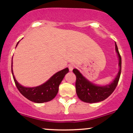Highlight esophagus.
Here are the masks:
<instances>
[{"label": "esophagus", "mask_w": 133, "mask_h": 133, "mask_svg": "<svg viewBox=\"0 0 133 133\" xmlns=\"http://www.w3.org/2000/svg\"><path fill=\"white\" fill-rule=\"evenodd\" d=\"M74 67H75V65H74V64H71L69 65V69L70 71H72L73 69L74 68Z\"/></svg>", "instance_id": "1"}]
</instances>
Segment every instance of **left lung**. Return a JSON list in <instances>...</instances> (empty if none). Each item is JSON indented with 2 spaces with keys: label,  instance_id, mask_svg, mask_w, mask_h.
I'll list each match as a JSON object with an SVG mask.
<instances>
[{
  "label": "left lung",
  "instance_id": "8db88e82",
  "mask_svg": "<svg viewBox=\"0 0 133 133\" xmlns=\"http://www.w3.org/2000/svg\"><path fill=\"white\" fill-rule=\"evenodd\" d=\"M115 50L118 57L119 71L115 78L108 84L103 86L96 84L86 78L77 69H73V72L76 76V93L82 101L88 103H98L106 99L113 92L118 83L121 72V57L116 42Z\"/></svg>",
  "mask_w": 133,
  "mask_h": 133
}]
</instances>
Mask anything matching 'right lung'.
Returning a JSON list of instances; mask_svg holds the SVG:
<instances>
[{
    "mask_svg": "<svg viewBox=\"0 0 133 133\" xmlns=\"http://www.w3.org/2000/svg\"><path fill=\"white\" fill-rule=\"evenodd\" d=\"M19 41L17 44V46ZM12 61V73L17 88L19 92L27 99L31 101L36 103H43L50 101L54 98L57 95L59 91V86L61 82L63 80L65 74L69 72L68 68L64 69L61 71L57 72L52 77H50L46 82L36 87H25L19 84L16 80L14 75Z\"/></svg>",
    "mask_w": 133,
    "mask_h": 133,
    "instance_id": "obj_1",
    "label": "right lung"
}]
</instances>
